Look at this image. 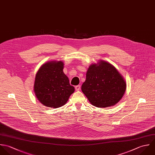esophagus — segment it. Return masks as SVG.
<instances>
[{"label":"esophagus","mask_w":155,"mask_h":155,"mask_svg":"<svg viewBox=\"0 0 155 155\" xmlns=\"http://www.w3.org/2000/svg\"><path fill=\"white\" fill-rule=\"evenodd\" d=\"M75 90H76L77 91H80V85H78V86H76L75 87Z\"/></svg>","instance_id":"1"}]
</instances>
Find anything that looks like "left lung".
<instances>
[{
	"instance_id": "left-lung-1",
	"label": "left lung",
	"mask_w": 155,
	"mask_h": 155,
	"mask_svg": "<svg viewBox=\"0 0 155 155\" xmlns=\"http://www.w3.org/2000/svg\"><path fill=\"white\" fill-rule=\"evenodd\" d=\"M126 89L124 77L108 62L99 61L92 64L86 73L81 91L96 107L114 106L122 98Z\"/></svg>"
}]
</instances>
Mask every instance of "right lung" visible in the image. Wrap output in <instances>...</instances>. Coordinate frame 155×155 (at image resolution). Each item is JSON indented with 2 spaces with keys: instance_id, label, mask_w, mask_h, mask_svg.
Segmentation results:
<instances>
[{
  "instance_id": "1",
  "label": "right lung",
  "mask_w": 155,
  "mask_h": 155,
  "mask_svg": "<svg viewBox=\"0 0 155 155\" xmlns=\"http://www.w3.org/2000/svg\"><path fill=\"white\" fill-rule=\"evenodd\" d=\"M63 68L62 61H50L42 64L36 74L34 92L44 106L59 108L75 91L63 71Z\"/></svg>"
}]
</instances>
